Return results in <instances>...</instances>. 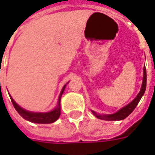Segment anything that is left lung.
Wrapping results in <instances>:
<instances>
[{
    "instance_id": "left-lung-1",
    "label": "left lung",
    "mask_w": 155,
    "mask_h": 155,
    "mask_svg": "<svg viewBox=\"0 0 155 155\" xmlns=\"http://www.w3.org/2000/svg\"><path fill=\"white\" fill-rule=\"evenodd\" d=\"M147 75H146V68L145 66L143 67V83H142V86L140 89V93L138 94L136 97L134 99L133 101L130 102V104H127L126 106H124L122 109H120V110L117 111L116 113L112 114H96L94 111L92 110V113L94 114L95 117H97L98 119L100 120H122L124 119H125L127 116H129L133 110L135 109L137 106V104H139L140 99L142 98L143 94L145 92V89H146V80H147Z\"/></svg>"
}]
</instances>
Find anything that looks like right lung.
<instances>
[{
    "label": "right lung",
    "instance_id": "add662e5",
    "mask_svg": "<svg viewBox=\"0 0 155 155\" xmlns=\"http://www.w3.org/2000/svg\"><path fill=\"white\" fill-rule=\"evenodd\" d=\"M66 86V84L64 85V87L62 88L60 96H59V101H58V105L54 108V110L47 113H38V112H31V111H27L24 110L23 108L21 106H19L18 104H16L15 101L11 97V101H12V104L15 107V110L17 111L19 114L24 118L25 120H28L30 122L36 124H51L54 122L55 120H58V118L61 115V95L63 94V92L64 91V88Z\"/></svg>",
    "mask_w": 155,
    "mask_h": 155
}]
</instances>
